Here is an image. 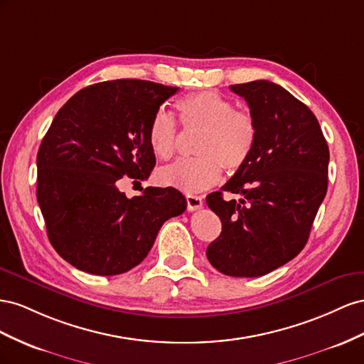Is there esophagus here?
I'll return each instance as SVG.
<instances>
[{"instance_id": "34e87169", "label": "esophagus", "mask_w": 364, "mask_h": 364, "mask_svg": "<svg viewBox=\"0 0 364 364\" xmlns=\"http://www.w3.org/2000/svg\"><path fill=\"white\" fill-rule=\"evenodd\" d=\"M186 201H188V209H189L191 212L201 209L203 203H204L203 196H198V195H188V196H186Z\"/></svg>"}]
</instances>
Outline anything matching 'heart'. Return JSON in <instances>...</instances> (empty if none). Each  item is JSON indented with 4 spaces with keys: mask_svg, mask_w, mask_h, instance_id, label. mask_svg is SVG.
<instances>
[{
    "mask_svg": "<svg viewBox=\"0 0 364 364\" xmlns=\"http://www.w3.org/2000/svg\"><path fill=\"white\" fill-rule=\"evenodd\" d=\"M184 129L200 131L196 159L178 160L157 171L166 188L196 193L221 180V168L235 173L250 159L257 139V124L250 112L235 109V103L216 91H196L175 103ZM148 140L161 160L171 159L176 146V127L168 112L159 111L151 120Z\"/></svg>",
    "mask_w": 364,
    "mask_h": 364,
    "instance_id": "obj_1",
    "label": "heart"
}]
</instances>
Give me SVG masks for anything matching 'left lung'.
Masks as SVG:
<instances>
[{
  "mask_svg": "<svg viewBox=\"0 0 364 364\" xmlns=\"http://www.w3.org/2000/svg\"><path fill=\"white\" fill-rule=\"evenodd\" d=\"M230 90L245 99L257 139L244 168L207 195L223 232L205 255L223 274L257 277L305 247L328 189L329 149L313 111L285 88L253 80ZM223 191L242 200L225 202Z\"/></svg>",
  "mask_w": 364,
  "mask_h": 364,
  "instance_id": "1",
  "label": "left lung"
}]
</instances>
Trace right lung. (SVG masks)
<instances>
[{"label":"right lung","instance_id":"obj_1","mask_svg":"<svg viewBox=\"0 0 364 364\" xmlns=\"http://www.w3.org/2000/svg\"><path fill=\"white\" fill-rule=\"evenodd\" d=\"M176 91L139 79L100 82L77 91L51 122L36 157V198L51 245L73 267L128 272L148 256L164 221L186 210L173 188L132 198L119 191L124 176L151 175L149 124Z\"/></svg>","mask_w":364,"mask_h":364}]
</instances>
